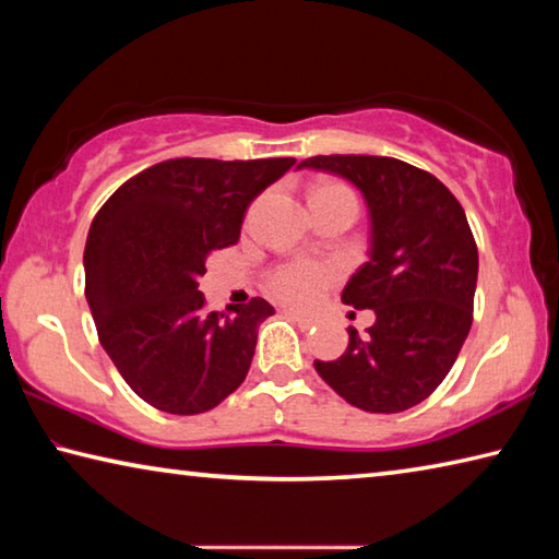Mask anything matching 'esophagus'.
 I'll list each match as a JSON object with an SVG mask.
<instances>
[{
    "instance_id": "1",
    "label": "esophagus",
    "mask_w": 559,
    "mask_h": 559,
    "mask_svg": "<svg viewBox=\"0 0 559 559\" xmlns=\"http://www.w3.org/2000/svg\"><path fill=\"white\" fill-rule=\"evenodd\" d=\"M288 316L296 320L300 328H316L320 323V318L313 313H300V310H288Z\"/></svg>"
}]
</instances>
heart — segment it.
Instances as JSON below:
<instances>
[{
	"instance_id": "obj_1",
	"label": "heart",
	"mask_w": 559,
	"mask_h": 559,
	"mask_svg": "<svg viewBox=\"0 0 559 559\" xmlns=\"http://www.w3.org/2000/svg\"><path fill=\"white\" fill-rule=\"evenodd\" d=\"M325 194H343L353 197L345 185L337 182H316L310 200ZM343 276V269L335 261H313V259H296L286 261L273 269L266 276V288L273 298H278L288 306H313L320 296L333 286V283Z\"/></svg>"
}]
</instances>
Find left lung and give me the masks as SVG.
<instances>
[{
	"mask_svg": "<svg viewBox=\"0 0 559 559\" xmlns=\"http://www.w3.org/2000/svg\"><path fill=\"white\" fill-rule=\"evenodd\" d=\"M313 167L349 179L370 206V261L343 302L374 310V325L316 370L347 404L372 414L412 409L437 390L473 323L478 249L463 206L427 169L394 157L318 155Z\"/></svg>",
	"mask_w": 559,
	"mask_h": 559,
	"instance_id": "left-lung-1",
	"label": "left lung"
}]
</instances>
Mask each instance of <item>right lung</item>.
<instances>
[{"instance_id":"1","label":"right lung","mask_w":559,"mask_h":559,"mask_svg":"<svg viewBox=\"0 0 559 559\" xmlns=\"http://www.w3.org/2000/svg\"><path fill=\"white\" fill-rule=\"evenodd\" d=\"M293 157H177L122 182L91 224L86 298L98 340L140 400L202 414L246 380L273 306L251 298L210 313L200 278L214 251L239 241L249 204Z\"/></svg>"}]
</instances>
